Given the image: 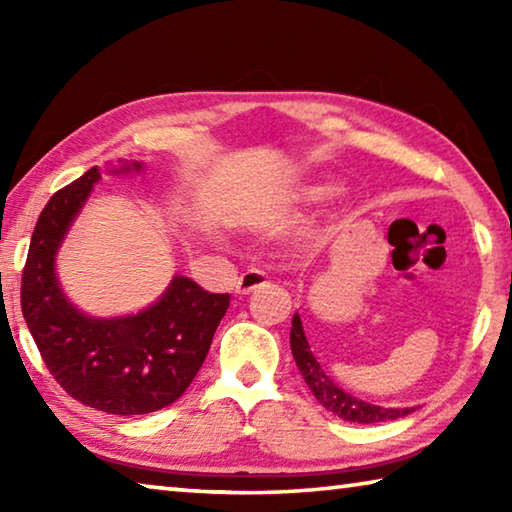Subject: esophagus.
I'll list each match as a JSON object with an SVG mask.
<instances>
[{"instance_id":"obj_1","label":"esophagus","mask_w":512,"mask_h":512,"mask_svg":"<svg viewBox=\"0 0 512 512\" xmlns=\"http://www.w3.org/2000/svg\"><path fill=\"white\" fill-rule=\"evenodd\" d=\"M266 284H268V277L262 271H257V268H248V271L241 273V277L237 280V293L239 296H248V293L262 289Z\"/></svg>"}]
</instances>
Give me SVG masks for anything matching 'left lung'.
<instances>
[{
    "mask_svg": "<svg viewBox=\"0 0 512 512\" xmlns=\"http://www.w3.org/2000/svg\"><path fill=\"white\" fill-rule=\"evenodd\" d=\"M291 352H293V359H296L300 375L307 381L309 391L314 393L316 400L323 404L327 411H332L343 420L372 424V422L404 418V415H409L413 411V409H384V406L368 404L363 400H357V397H352L350 393H345L343 388L336 386L334 381L325 375V370L320 368L314 352H311L298 314L293 316V323H291Z\"/></svg>",
    "mask_w": 512,
    "mask_h": 512,
    "instance_id": "1",
    "label": "left lung"
}]
</instances>
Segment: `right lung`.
<instances>
[{
    "label": "right lung",
    "instance_id": "obj_1",
    "mask_svg": "<svg viewBox=\"0 0 512 512\" xmlns=\"http://www.w3.org/2000/svg\"><path fill=\"white\" fill-rule=\"evenodd\" d=\"M133 167L142 169V162ZM126 169L131 167H121ZM99 178L97 167L85 171L40 212L22 271V314L47 370L69 397L112 415H142L187 391L230 296L176 275L164 296L135 316L90 318L69 305L54 257Z\"/></svg>",
    "mask_w": 512,
    "mask_h": 512
}]
</instances>
